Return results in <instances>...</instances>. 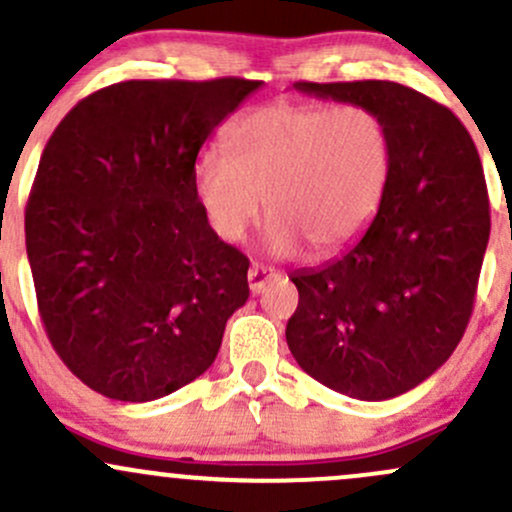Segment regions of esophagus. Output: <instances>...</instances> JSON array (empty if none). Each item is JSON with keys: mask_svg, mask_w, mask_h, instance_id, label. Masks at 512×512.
Masks as SVG:
<instances>
[{"mask_svg": "<svg viewBox=\"0 0 512 512\" xmlns=\"http://www.w3.org/2000/svg\"><path fill=\"white\" fill-rule=\"evenodd\" d=\"M277 277V272L269 267H262V265H252L247 269V282H250V291L252 294H260L265 286L272 282V279Z\"/></svg>", "mask_w": 512, "mask_h": 512, "instance_id": "34e87169", "label": "esophagus"}]
</instances>
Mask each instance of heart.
Instances as JSON below:
<instances>
[{
    "label": "heart",
    "instance_id": "1",
    "mask_svg": "<svg viewBox=\"0 0 512 512\" xmlns=\"http://www.w3.org/2000/svg\"><path fill=\"white\" fill-rule=\"evenodd\" d=\"M230 145L201 150L194 189L206 223L238 243L262 209L272 213L267 245L296 255L345 250L384 204L393 172L389 123L369 106L277 101L230 126Z\"/></svg>",
    "mask_w": 512,
    "mask_h": 512
}]
</instances>
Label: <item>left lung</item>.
Instances as JSON below:
<instances>
[{"label": "left lung", "mask_w": 512, "mask_h": 512, "mask_svg": "<svg viewBox=\"0 0 512 512\" xmlns=\"http://www.w3.org/2000/svg\"><path fill=\"white\" fill-rule=\"evenodd\" d=\"M369 106L389 123L393 172L374 223L345 255L291 282L286 342L328 389L386 401L447 362L474 311L491 216L479 153L462 121L398 82H296Z\"/></svg>", "instance_id": "obj_1"}]
</instances>
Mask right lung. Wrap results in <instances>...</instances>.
<instances>
[{"instance_id": "add662e5", "label": "right lung", "mask_w": 512, "mask_h": 512, "mask_svg": "<svg viewBox=\"0 0 512 512\" xmlns=\"http://www.w3.org/2000/svg\"><path fill=\"white\" fill-rule=\"evenodd\" d=\"M262 82L128 80L82 99L41 155L26 252L50 345L89 389L145 403L211 367L250 296L201 211V145Z\"/></svg>"}]
</instances>
